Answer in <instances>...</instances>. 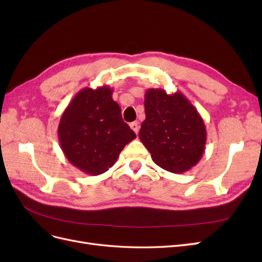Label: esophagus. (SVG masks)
Returning a JSON list of instances; mask_svg holds the SVG:
<instances>
[{"label": "esophagus", "mask_w": 262, "mask_h": 262, "mask_svg": "<svg viewBox=\"0 0 262 262\" xmlns=\"http://www.w3.org/2000/svg\"><path fill=\"white\" fill-rule=\"evenodd\" d=\"M130 128L138 134V132H139V122H138V121L131 122V123H130Z\"/></svg>", "instance_id": "obj_1"}]
</instances>
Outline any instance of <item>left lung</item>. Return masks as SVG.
<instances>
[{
	"mask_svg": "<svg viewBox=\"0 0 262 262\" xmlns=\"http://www.w3.org/2000/svg\"><path fill=\"white\" fill-rule=\"evenodd\" d=\"M145 120L139 138L156 165L185 172L201 160L207 142L202 117L185 95L149 89L144 96Z\"/></svg>",
	"mask_w": 262,
	"mask_h": 262,
	"instance_id": "8db88e82",
	"label": "left lung"
}]
</instances>
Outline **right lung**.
Listing matches in <instances>:
<instances>
[{
    "mask_svg": "<svg viewBox=\"0 0 262 262\" xmlns=\"http://www.w3.org/2000/svg\"><path fill=\"white\" fill-rule=\"evenodd\" d=\"M58 137L68 161L92 176L113 167L123 147L137 138L108 86L86 87L75 95L61 116Z\"/></svg>",
    "mask_w": 262,
    "mask_h": 262,
    "instance_id": "1",
    "label": "right lung"
}]
</instances>
